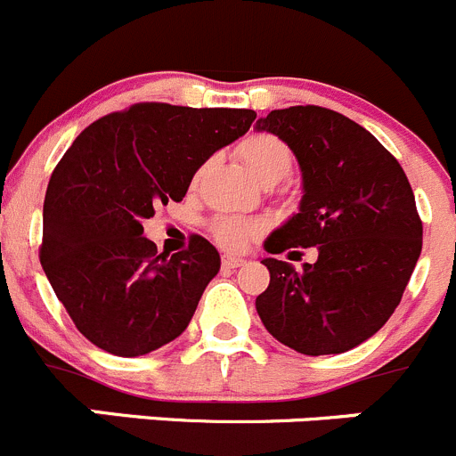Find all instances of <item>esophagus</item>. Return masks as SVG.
Here are the masks:
<instances>
[{
    "label": "esophagus",
    "mask_w": 456,
    "mask_h": 456,
    "mask_svg": "<svg viewBox=\"0 0 456 456\" xmlns=\"http://www.w3.org/2000/svg\"><path fill=\"white\" fill-rule=\"evenodd\" d=\"M242 258L240 256H232V254H227V256H223V267H227V270H236V267L242 265Z\"/></svg>",
    "instance_id": "34e87169"
}]
</instances>
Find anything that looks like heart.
<instances>
[{"label":"heart","mask_w":456,"mask_h":456,"mask_svg":"<svg viewBox=\"0 0 456 456\" xmlns=\"http://www.w3.org/2000/svg\"><path fill=\"white\" fill-rule=\"evenodd\" d=\"M238 151H240V157L249 166V170L263 184H276V182L286 180L290 175L292 152L274 134H267V132L249 134L248 139H242ZM200 175H202V168L198 170L195 180ZM211 232L223 248L240 249L245 248L249 238L261 232V224L248 218H238V216H223V218L214 220Z\"/></svg>","instance_id":"1"}]
</instances>
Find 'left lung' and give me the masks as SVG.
<instances>
[{
	"instance_id": "1",
	"label": "left lung",
	"mask_w": 456,
	"mask_h": 456,
	"mask_svg": "<svg viewBox=\"0 0 456 456\" xmlns=\"http://www.w3.org/2000/svg\"><path fill=\"white\" fill-rule=\"evenodd\" d=\"M301 168L299 214L263 242L267 254L317 248L301 270L265 256L270 286L256 313L272 338L304 355L346 353L401 304L423 248L405 170L371 132L333 110L295 105L256 121Z\"/></svg>"
}]
</instances>
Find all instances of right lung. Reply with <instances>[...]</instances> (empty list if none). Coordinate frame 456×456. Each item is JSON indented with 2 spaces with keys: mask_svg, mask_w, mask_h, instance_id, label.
Returning <instances> with one entry per match:
<instances>
[{
  "mask_svg": "<svg viewBox=\"0 0 456 456\" xmlns=\"http://www.w3.org/2000/svg\"><path fill=\"white\" fill-rule=\"evenodd\" d=\"M254 110L137 103L80 132L46 186L40 261L55 297L92 344L137 357L180 338L218 249L157 256L143 220L182 202L195 170L249 130Z\"/></svg>",
  "mask_w": 456,
  "mask_h": 456,
  "instance_id": "1",
  "label": "right lung"
}]
</instances>
